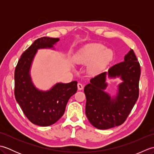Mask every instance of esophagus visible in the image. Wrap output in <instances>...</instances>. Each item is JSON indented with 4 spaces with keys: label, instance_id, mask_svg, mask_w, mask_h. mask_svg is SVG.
Instances as JSON below:
<instances>
[{
    "label": "esophagus",
    "instance_id": "obj_1",
    "mask_svg": "<svg viewBox=\"0 0 154 154\" xmlns=\"http://www.w3.org/2000/svg\"><path fill=\"white\" fill-rule=\"evenodd\" d=\"M77 88L79 90H82L83 89V85L81 83H78L77 84Z\"/></svg>",
    "mask_w": 154,
    "mask_h": 154
}]
</instances>
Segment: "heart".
<instances>
[{
  "label": "heart",
  "instance_id": "1",
  "mask_svg": "<svg viewBox=\"0 0 154 154\" xmlns=\"http://www.w3.org/2000/svg\"><path fill=\"white\" fill-rule=\"evenodd\" d=\"M113 57L112 51L99 44H92L84 48L76 55L77 63L91 64L90 71L97 73L102 71Z\"/></svg>",
  "mask_w": 154,
  "mask_h": 154
}]
</instances>
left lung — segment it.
Masks as SVG:
<instances>
[{"label":"left lung","instance_id":"8db88e82","mask_svg":"<svg viewBox=\"0 0 154 154\" xmlns=\"http://www.w3.org/2000/svg\"><path fill=\"white\" fill-rule=\"evenodd\" d=\"M106 76L120 78L122 81L114 96L105 91L108 86ZM140 77V63L131 49L124 56V61L92 78L84 88L87 99L85 114L90 123L100 130L124 123L138 100Z\"/></svg>","mask_w":154,"mask_h":154}]
</instances>
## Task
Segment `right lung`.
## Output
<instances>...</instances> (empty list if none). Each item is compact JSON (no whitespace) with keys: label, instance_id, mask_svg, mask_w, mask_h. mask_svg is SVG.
<instances>
[{"label":"right lung","instance_id":"obj_1","mask_svg":"<svg viewBox=\"0 0 154 154\" xmlns=\"http://www.w3.org/2000/svg\"><path fill=\"white\" fill-rule=\"evenodd\" d=\"M59 38L43 37L35 40L21 55L14 72L16 100L28 120L35 125L48 126L63 115L69 98L76 93L77 82L57 83L47 91L36 88L32 81V62L40 49H52Z\"/></svg>","mask_w":154,"mask_h":154}]
</instances>
